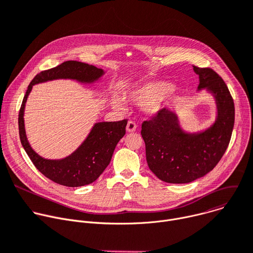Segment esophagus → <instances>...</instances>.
Here are the masks:
<instances>
[{
	"label": "esophagus",
	"mask_w": 253,
	"mask_h": 253,
	"mask_svg": "<svg viewBox=\"0 0 253 253\" xmlns=\"http://www.w3.org/2000/svg\"><path fill=\"white\" fill-rule=\"evenodd\" d=\"M136 128H137V125H136L135 122H133V121H128L127 126H126V130H127L128 132H134V131L136 130Z\"/></svg>",
	"instance_id": "obj_1"
}]
</instances>
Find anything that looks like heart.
<instances>
[{"label":"heart","instance_id":"heart-1","mask_svg":"<svg viewBox=\"0 0 253 253\" xmlns=\"http://www.w3.org/2000/svg\"><path fill=\"white\" fill-rule=\"evenodd\" d=\"M176 91L177 87L167 82L150 81L131 87L127 90L125 97L136 105L143 106L147 113L156 114L165 108L167 102ZM111 104L119 110L125 108L123 101L117 96L111 98Z\"/></svg>","mask_w":253,"mask_h":253}]
</instances>
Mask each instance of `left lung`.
<instances>
[{
    "instance_id": "8db88e82",
    "label": "left lung",
    "mask_w": 253,
    "mask_h": 253,
    "mask_svg": "<svg viewBox=\"0 0 253 253\" xmlns=\"http://www.w3.org/2000/svg\"><path fill=\"white\" fill-rule=\"evenodd\" d=\"M193 67L200 79L198 89L206 88L216 100L215 123L203 132L187 133L177 115L166 108L142 123L148 168L169 183L191 182L211 171L224 155L234 127V102L223 79L210 67Z\"/></svg>"
}]
</instances>
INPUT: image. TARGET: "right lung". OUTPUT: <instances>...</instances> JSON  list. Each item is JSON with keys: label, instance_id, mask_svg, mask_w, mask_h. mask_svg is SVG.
I'll return each mask as SVG.
<instances>
[{"label": "right lung", "instance_id": "add662e5", "mask_svg": "<svg viewBox=\"0 0 253 253\" xmlns=\"http://www.w3.org/2000/svg\"><path fill=\"white\" fill-rule=\"evenodd\" d=\"M104 75L102 68L76 60L43 71L31 81L19 112V135L35 168L47 178L65 187H82L94 182L111 162L117 143L126 133L127 120L96 123L82 145L71 155L62 159H45L30 146L24 126V110L27 98L36 84L58 79H71L84 84L98 81Z\"/></svg>", "mask_w": 253, "mask_h": 253}]
</instances>
